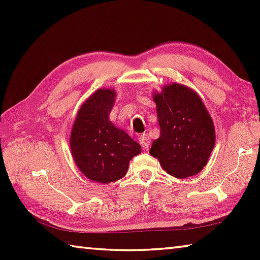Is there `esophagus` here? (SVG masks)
<instances>
[{
    "instance_id": "1",
    "label": "esophagus",
    "mask_w": 260,
    "mask_h": 260,
    "mask_svg": "<svg viewBox=\"0 0 260 260\" xmlns=\"http://www.w3.org/2000/svg\"><path fill=\"white\" fill-rule=\"evenodd\" d=\"M139 142L144 148H148V146H150V137H148V135H146V134L141 135L139 137Z\"/></svg>"
}]
</instances>
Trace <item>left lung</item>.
<instances>
[{"mask_svg":"<svg viewBox=\"0 0 260 260\" xmlns=\"http://www.w3.org/2000/svg\"><path fill=\"white\" fill-rule=\"evenodd\" d=\"M159 137L150 154L164 171L178 179L198 174L206 167L215 143L212 118L201 98L189 87L170 84L154 92Z\"/></svg>","mask_w":260,"mask_h":260,"instance_id":"1","label":"left lung"}]
</instances>
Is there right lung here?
Returning <instances> with one entry per match:
<instances>
[{
    "label": "right lung",
    "mask_w": 260,
    "mask_h": 260,
    "mask_svg": "<svg viewBox=\"0 0 260 260\" xmlns=\"http://www.w3.org/2000/svg\"><path fill=\"white\" fill-rule=\"evenodd\" d=\"M114 89H98L81 105L71 129L70 148L81 173L91 181L109 183L123 178L141 145L109 120Z\"/></svg>",
    "instance_id": "right-lung-1"
}]
</instances>
